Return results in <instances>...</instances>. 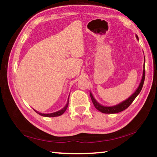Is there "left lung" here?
<instances>
[{"label":"left lung","instance_id":"obj_1","mask_svg":"<svg viewBox=\"0 0 157 157\" xmlns=\"http://www.w3.org/2000/svg\"><path fill=\"white\" fill-rule=\"evenodd\" d=\"M136 39L139 40V37H138L137 35H136ZM145 59L144 57V64H143V75H142V79L140 82V84L138 86L137 89L135 91V92L131 96H129L127 99L123 101L119 104L114 105V106H110V107H108V106H104L100 104L98 101L95 99V98L93 95L92 93L90 92V96H91V100L93 102V104L94 105L95 107L97 109L100 111V112L104 113H119L121 111H123L124 109L129 107V106L132 104L133 101L134 100L135 98L137 97V95L140 94V91L143 88V83H144V80H145Z\"/></svg>","mask_w":157,"mask_h":157}]
</instances>
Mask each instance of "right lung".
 Returning <instances> with one entry per match:
<instances>
[{
    "mask_svg": "<svg viewBox=\"0 0 157 157\" xmlns=\"http://www.w3.org/2000/svg\"><path fill=\"white\" fill-rule=\"evenodd\" d=\"M68 102H69V96H68V98L67 102H66V105L64 106V107L62 108V109H60L59 111H56V112H53V113H42L39 112V111H36L35 109H34V110L37 113L39 114V115H41L42 116H44V117H56V116H59L61 115H62V114L65 112L66 110L67 109L68 106Z\"/></svg>",
    "mask_w": 157,
    "mask_h": 157,
    "instance_id": "add662e5",
    "label": "right lung"
}]
</instances>
